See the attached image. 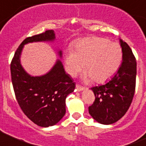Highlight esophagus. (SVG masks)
<instances>
[{
  "instance_id": "1",
  "label": "esophagus",
  "mask_w": 146,
  "mask_h": 146,
  "mask_svg": "<svg viewBox=\"0 0 146 146\" xmlns=\"http://www.w3.org/2000/svg\"><path fill=\"white\" fill-rule=\"evenodd\" d=\"M76 89H77L78 91H81V90H84V89H85L84 87L79 86V85H76Z\"/></svg>"
}]
</instances>
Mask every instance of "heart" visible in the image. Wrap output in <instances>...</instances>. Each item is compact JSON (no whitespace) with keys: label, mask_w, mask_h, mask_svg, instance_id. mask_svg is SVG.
Returning a JSON list of instances; mask_svg holds the SVG:
<instances>
[{"label":"heart","mask_w":146,"mask_h":146,"mask_svg":"<svg viewBox=\"0 0 146 146\" xmlns=\"http://www.w3.org/2000/svg\"><path fill=\"white\" fill-rule=\"evenodd\" d=\"M122 50L118 43H110L103 38L89 37L76 42L73 50L65 55L66 71L74 77L84 66V79L103 83L113 76L121 66Z\"/></svg>","instance_id":"1"}]
</instances>
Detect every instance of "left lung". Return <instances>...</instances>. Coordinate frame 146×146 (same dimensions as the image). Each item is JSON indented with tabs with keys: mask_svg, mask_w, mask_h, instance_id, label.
<instances>
[{
	"mask_svg": "<svg viewBox=\"0 0 146 146\" xmlns=\"http://www.w3.org/2000/svg\"><path fill=\"white\" fill-rule=\"evenodd\" d=\"M123 62L117 73L105 85L91 88L95 100L88 107L97 122L112 124L121 119L129 108L135 89L136 60L130 46L120 39Z\"/></svg>",
	"mask_w": 146,
	"mask_h": 146,
	"instance_id": "left-lung-1",
	"label": "left lung"
}]
</instances>
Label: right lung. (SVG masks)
Masks as SVG:
<instances>
[{
  "label": "right lung",
  "mask_w": 146,
  "mask_h": 146,
  "mask_svg": "<svg viewBox=\"0 0 146 146\" xmlns=\"http://www.w3.org/2000/svg\"><path fill=\"white\" fill-rule=\"evenodd\" d=\"M53 30L25 38L17 48L11 63V80L15 98L25 115L36 125H56L66 114V98L73 92L75 82L66 73L60 60L51 70L41 76H31L20 61L24 45L38 41H53ZM61 57V50L58 52Z\"/></svg>",
  "instance_id": "obj_1"
}]
</instances>
